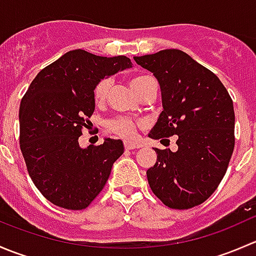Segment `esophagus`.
<instances>
[{
  "instance_id": "esophagus-1",
  "label": "esophagus",
  "mask_w": 256,
  "mask_h": 256,
  "mask_svg": "<svg viewBox=\"0 0 256 256\" xmlns=\"http://www.w3.org/2000/svg\"><path fill=\"white\" fill-rule=\"evenodd\" d=\"M124 146H125V150H135V148H138L140 144L135 142H130V141H125V142H124Z\"/></svg>"
}]
</instances>
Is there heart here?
Listing matches in <instances>:
<instances>
[{"mask_svg": "<svg viewBox=\"0 0 256 256\" xmlns=\"http://www.w3.org/2000/svg\"><path fill=\"white\" fill-rule=\"evenodd\" d=\"M150 79V76H138L135 78L131 79L130 85L132 88L134 92L138 94V90L141 89V86ZM110 85L112 82L109 79H102L98 82L94 86L92 90V96L96 102H102L108 96V92H109ZM136 125L138 124L135 121H132L131 118H115L112 120L108 121L106 122V128L110 132L115 134V135L121 136V138H131L134 135L136 130Z\"/></svg>", "mask_w": 256, "mask_h": 256, "instance_id": "b5f03b06", "label": "heart"}]
</instances>
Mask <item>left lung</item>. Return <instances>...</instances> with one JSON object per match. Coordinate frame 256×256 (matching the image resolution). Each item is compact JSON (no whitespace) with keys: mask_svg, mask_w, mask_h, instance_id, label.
<instances>
[{"mask_svg":"<svg viewBox=\"0 0 256 256\" xmlns=\"http://www.w3.org/2000/svg\"><path fill=\"white\" fill-rule=\"evenodd\" d=\"M134 59L161 88L164 112L148 136H178L176 152L154 148L157 161L146 172L150 187L167 207H196L213 194L233 154V100L216 74L180 49Z\"/></svg>","mask_w":256,"mask_h":256,"instance_id":"1","label":"left lung"}]
</instances>
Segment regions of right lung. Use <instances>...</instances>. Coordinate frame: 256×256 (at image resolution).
<instances>
[{
  "label": "right lung",
  "instance_id": "1",
  "mask_svg": "<svg viewBox=\"0 0 256 256\" xmlns=\"http://www.w3.org/2000/svg\"><path fill=\"white\" fill-rule=\"evenodd\" d=\"M132 63L70 50L37 74L20 106V146L36 187L58 207L86 208L104 188L114 162L124 154L121 140L105 138L82 148L79 138L95 109L94 86Z\"/></svg>",
  "mask_w": 256,
  "mask_h": 256
}]
</instances>
